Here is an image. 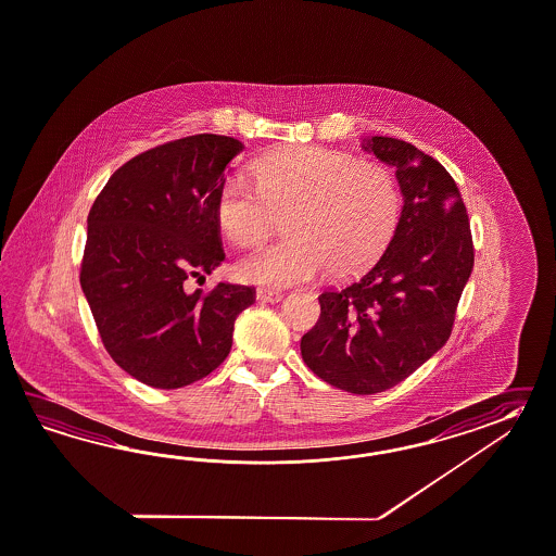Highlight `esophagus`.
I'll use <instances>...</instances> for the list:
<instances>
[{"mask_svg": "<svg viewBox=\"0 0 556 556\" xmlns=\"http://www.w3.org/2000/svg\"><path fill=\"white\" fill-rule=\"evenodd\" d=\"M256 299L260 302H271L274 304V302H280L285 299V294L280 290H271V288H257Z\"/></svg>", "mask_w": 556, "mask_h": 556, "instance_id": "obj_1", "label": "esophagus"}]
</instances>
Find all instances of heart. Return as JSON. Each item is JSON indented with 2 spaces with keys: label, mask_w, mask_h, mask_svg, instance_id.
I'll return each mask as SVG.
<instances>
[{
  "label": "heart",
  "mask_w": 556,
  "mask_h": 556,
  "mask_svg": "<svg viewBox=\"0 0 556 556\" xmlns=\"http://www.w3.org/2000/svg\"><path fill=\"white\" fill-rule=\"evenodd\" d=\"M256 187L231 177L219 187L215 219L229 242L262 240L274 214L286 217L282 242L262 243L238 262L245 282L288 288L330 270L349 276L383 252L399 215L397 187L369 161L323 147L278 151L254 165Z\"/></svg>",
  "instance_id": "heart-1"
}]
</instances>
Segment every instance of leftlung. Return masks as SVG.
<instances>
[{"instance_id":"1","label":"left lung","mask_w":556,"mask_h":556,"mask_svg":"<svg viewBox=\"0 0 556 556\" xmlns=\"http://www.w3.org/2000/svg\"><path fill=\"white\" fill-rule=\"evenodd\" d=\"M363 149L395 169L397 226L369 270L318 296L320 318L300 353L328 384L372 395L407 379L450 339L473 243L459 189L440 161L391 137L365 139Z\"/></svg>"}]
</instances>
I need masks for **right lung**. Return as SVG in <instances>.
<instances>
[{"mask_svg": "<svg viewBox=\"0 0 556 556\" xmlns=\"http://www.w3.org/2000/svg\"><path fill=\"white\" fill-rule=\"evenodd\" d=\"M243 144L193 135L159 144L113 173L88 214L80 286L114 363L155 389H179L229 355L250 286L187 292L224 262L215 201Z\"/></svg>", "mask_w": 556, "mask_h": 556, "instance_id": "right-lung-1", "label": "right lung"}]
</instances>
